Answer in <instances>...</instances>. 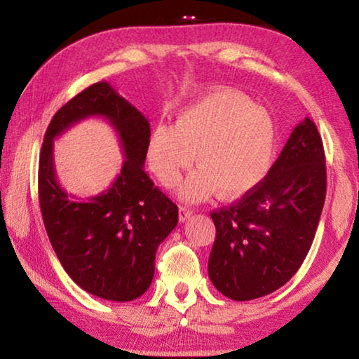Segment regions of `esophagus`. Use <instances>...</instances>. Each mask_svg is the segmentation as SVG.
<instances>
[{
	"label": "esophagus",
	"mask_w": 359,
	"mask_h": 359,
	"mask_svg": "<svg viewBox=\"0 0 359 359\" xmlns=\"http://www.w3.org/2000/svg\"><path fill=\"white\" fill-rule=\"evenodd\" d=\"M191 215H193V209L191 208H188V205H180V208H179V220L182 223L187 222Z\"/></svg>",
	"instance_id": "1"
}]
</instances>
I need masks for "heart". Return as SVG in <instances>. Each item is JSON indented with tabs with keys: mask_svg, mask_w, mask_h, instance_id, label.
Returning a JSON list of instances; mask_svg holds the SVG:
<instances>
[{
	"mask_svg": "<svg viewBox=\"0 0 359 359\" xmlns=\"http://www.w3.org/2000/svg\"><path fill=\"white\" fill-rule=\"evenodd\" d=\"M277 131L271 115L247 95L231 88L212 90L179 114L177 123H158L149 141L150 166L163 185L171 187L191 165L180 196L208 199L217 190L224 199L250 193L269 171Z\"/></svg>",
	"mask_w": 359,
	"mask_h": 359,
	"instance_id": "b5f03b06",
	"label": "heart"
}]
</instances>
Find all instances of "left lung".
Returning a JSON list of instances; mask_svg holds the SVG:
<instances>
[{
  "label": "left lung",
  "mask_w": 359,
  "mask_h": 359,
  "mask_svg": "<svg viewBox=\"0 0 359 359\" xmlns=\"http://www.w3.org/2000/svg\"><path fill=\"white\" fill-rule=\"evenodd\" d=\"M325 196L323 142L306 117L259 185L210 214L217 229L209 257L214 287L234 301L283 287L311 250Z\"/></svg>",
  "instance_id": "1"
}]
</instances>
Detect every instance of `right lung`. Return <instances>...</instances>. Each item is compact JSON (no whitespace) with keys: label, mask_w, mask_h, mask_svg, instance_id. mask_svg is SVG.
<instances>
[{"label":"right lung","mask_w":359,"mask_h":359,"mask_svg":"<svg viewBox=\"0 0 359 359\" xmlns=\"http://www.w3.org/2000/svg\"><path fill=\"white\" fill-rule=\"evenodd\" d=\"M101 116L121 139L126 161L111 189L74 200L56 180L53 139L83 118ZM150 125L107 82L90 85L53 115L39 155L41 214L68 276L107 301L137 299L155 274L158 245L175 228L179 209L144 171Z\"/></svg>","instance_id":"1"}]
</instances>
